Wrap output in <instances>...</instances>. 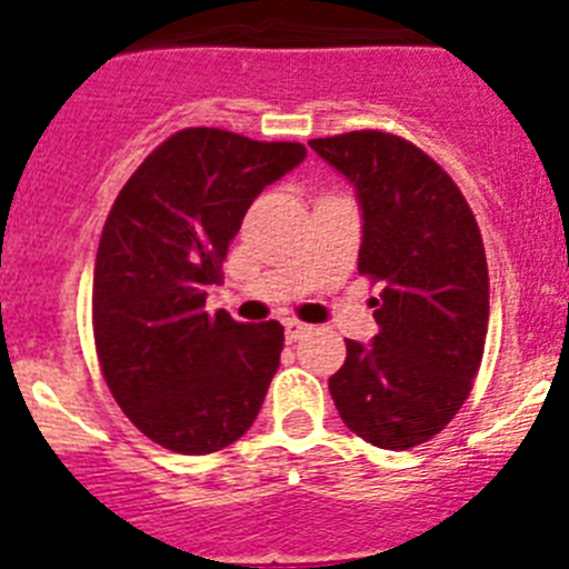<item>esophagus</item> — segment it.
Segmentation results:
<instances>
[{
	"mask_svg": "<svg viewBox=\"0 0 569 569\" xmlns=\"http://www.w3.org/2000/svg\"><path fill=\"white\" fill-rule=\"evenodd\" d=\"M305 333H310V325H305L299 319H284V336H288V341L301 339Z\"/></svg>",
	"mask_w": 569,
	"mask_h": 569,
	"instance_id": "esophagus-1",
	"label": "esophagus"
}]
</instances>
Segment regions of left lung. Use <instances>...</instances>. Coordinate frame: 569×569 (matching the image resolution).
<instances>
[{
    "label": "left lung",
    "instance_id": "left-lung-1",
    "mask_svg": "<svg viewBox=\"0 0 569 569\" xmlns=\"http://www.w3.org/2000/svg\"><path fill=\"white\" fill-rule=\"evenodd\" d=\"M361 204L359 273L379 281V336L347 339L330 376L341 421L381 450L441 433L472 390L490 319L485 241L456 182L413 142L385 130L310 139Z\"/></svg>",
    "mask_w": 569,
    "mask_h": 569
}]
</instances>
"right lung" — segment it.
<instances>
[{
	"label": "right lung",
	"instance_id": "right-lung-1",
	"mask_svg": "<svg viewBox=\"0 0 569 569\" xmlns=\"http://www.w3.org/2000/svg\"><path fill=\"white\" fill-rule=\"evenodd\" d=\"M308 156L219 128L164 139L116 196L93 268V339L116 405L150 441L204 456L248 433L284 328L208 313L210 284L261 190Z\"/></svg>",
	"mask_w": 569,
	"mask_h": 569
}]
</instances>
